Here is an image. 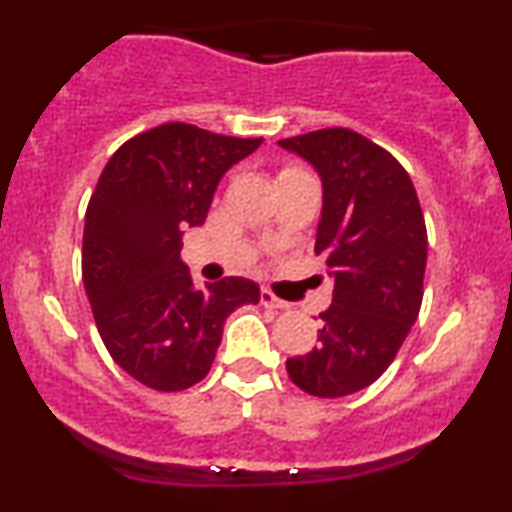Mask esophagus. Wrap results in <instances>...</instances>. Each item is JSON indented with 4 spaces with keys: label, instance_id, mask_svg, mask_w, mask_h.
Segmentation results:
<instances>
[{
    "label": "esophagus",
    "instance_id": "34e87169",
    "mask_svg": "<svg viewBox=\"0 0 512 512\" xmlns=\"http://www.w3.org/2000/svg\"><path fill=\"white\" fill-rule=\"evenodd\" d=\"M260 301L264 308H274V310H289L291 308L289 301H284V298H279L274 291H269V289L260 291Z\"/></svg>",
    "mask_w": 512,
    "mask_h": 512
}]
</instances>
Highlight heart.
Wrapping results in <instances>:
<instances>
[{"mask_svg": "<svg viewBox=\"0 0 512 512\" xmlns=\"http://www.w3.org/2000/svg\"><path fill=\"white\" fill-rule=\"evenodd\" d=\"M284 170H298V168H284ZM284 170H281V173H284Z\"/></svg>", "mask_w": 512, "mask_h": 512, "instance_id": "obj_1", "label": "heart"}]
</instances>
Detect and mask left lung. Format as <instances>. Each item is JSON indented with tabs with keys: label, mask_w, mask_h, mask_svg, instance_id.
Wrapping results in <instances>:
<instances>
[{
	"label": "left lung",
	"mask_w": 512,
	"mask_h": 512,
	"mask_svg": "<svg viewBox=\"0 0 512 512\" xmlns=\"http://www.w3.org/2000/svg\"><path fill=\"white\" fill-rule=\"evenodd\" d=\"M317 168L322 219L315 255L334 274L320 344L289 358L291 383L313 397L363 390L395 361L424 301L426 221L409 173L390 151L349 127L281 139Z\"/></svg>",
	"instance_id": "1"
}]
</instances>
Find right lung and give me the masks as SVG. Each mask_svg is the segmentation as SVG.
I'll use <instances>...</instances> for the list:
<instances>
[{"label": "right lung", "mask_w": 512, "mask_h": 512, "mask_svg": "<svg viewBox=\"0 0 512 512\" xmlns=\"http://www.w3.org/2000/svg\"><path fill=\"white\" fill-rule=\"evenodd\" d=\"M262 139L166 122L127 139L105 163L86 207L81 276L113 361L156 392L207 378L223 322L260 301L255 281L192 286L182 231L207 219L216 185Z\"/></svg>", "instance_id": "add662e5"}]
</instances>
